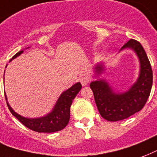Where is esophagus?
Instances as JSON below:
<instances>
[{"mask_svg": "<svg viewBox=\"0 0 157 157\" xmlns=\"http://www.w3.org/2000/svg\"><path fill=\"white\" fill-rule=\"evenodd\" d=\"M79 81H80V82H81V84H82V86H86V85L88 84V83H89V82H90L89 78H88L87 77H85V76L80 78Z\"/></svg>", "mask_w": 157, "mask_h": 157, "instance_id": "1", "label": "esophagus"}]
</instances>
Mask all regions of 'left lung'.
Masks as SVG:
<instances>
[{"mask_svg": "<svg viewBox=\"0 0 157 157\" xmlns=\"http://www.w3.org/2000/svg\"><path fill=\"white\" fill-rule=\"evenodd\" d=\"M127 48L135 52L140 62L138 79L128 91L115 92L105 79L101 78L90 83L98 111L108 121L124 120L138 112L145 105L151 90L152 70L143 46L138 41L130 39L121 50ZM94 69L96 76H99L105 71L102 64H98Z\"/></svg>", "mask_w": 157, "mask_h": 157, "instance_id": "1", "label": "left lung"}]
</instances>
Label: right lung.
I'll return each mask as SVG.
<instances>
[{
	"mask_svg": "<svg viewBox=\"0 0 157 157\" xmlns=\"http://www.w3.org/2000/svg\"><path fill=\"white\" fill-rule=\"evenodd\" d=\"M23 52L24 51H20L16 53L12 57L11 59L20 56ZM81 88H82V85L80 82L74 84L69 89L62 92L51 112L43 117L34 118V119L24 117L15 112L7 101L6 94L5 97L10 111L24 126H26L27 128L38 133H54L61 130L68 124L70 117V106L72 105L73 100L75 99Z\"/></svg>",
	"mask_w": 157,
	"mask_h": 157,
	"instance_id": "right-lung-1",
	"label": "right lung"
}]
</instances>
